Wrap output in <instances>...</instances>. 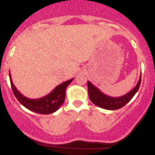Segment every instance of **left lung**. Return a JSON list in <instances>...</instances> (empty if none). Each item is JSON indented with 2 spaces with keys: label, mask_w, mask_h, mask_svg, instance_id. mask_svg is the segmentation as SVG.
<instances>
[{
  "label": "left lung",
  "mask_w": 155,
  "mask_h": 155,
  "mask_svg": "<svg viewBox=\"0 0 155 155\" xmlns=\"http://www.w3.org/2000/svg\"><path fill=\"white\" fill-rule=\"evenodd\" d=\"M141 84V76L136 86L128 94L120 97H112L101 92L98 88L92 85L90 82H88V91L89 98L93 104L100 107L106 110H117L125 106L133 97L139 90Z\"/></svg>",
  "instance_id": "obj_1"
}]
</instances>
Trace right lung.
<instances>
[{
    "label": "right lung",
    "instance_id": "right-lung-1",
    "mask_svg": "<svg viewBox=\"0 0 155 155\" xmlns=\"http://www.w3.org/2000/svg\"><path fill=\"white\" fill-rule=\"evenodd\" d=\"M73 79H70L67 82L57 86L47 96L40 99H29L24 97L22 94L18 91L16 87L13 85L10 75V81L12 90L15 97L17 98L19 103L22 104L25 107L33 112L41 114H49L55 112L59 109L65 100L66 89L68 85L73 81Z\"/></svg>",
    "mask_w": 155,
    "mask_h": 155
}]
</instances>
